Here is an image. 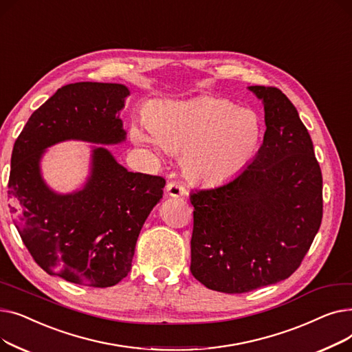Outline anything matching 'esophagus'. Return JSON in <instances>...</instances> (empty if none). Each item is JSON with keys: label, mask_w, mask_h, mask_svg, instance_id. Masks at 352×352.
Segmentation results:
<instances>
[{"label": "esophagus", "mask_w": 352, "mask_h": 352, "mask_svg": "<svg viewBox=\"0 0 352 352\" xmlns=\"http://www.w3.org/2000/svg\"><path fill=\"white\" fill-rule=\"evenodd\" d=\"M165 188H166V192H168V195H171V197H181V195L187 194V190L184 188L182 184L178 181H170L168 184H166Z\"/></svg>", "instance_id": "1"}]
</instances>
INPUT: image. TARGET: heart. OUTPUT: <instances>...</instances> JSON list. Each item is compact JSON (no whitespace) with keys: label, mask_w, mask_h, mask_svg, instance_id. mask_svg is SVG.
Listing matches in <instances>:
<instances>
[{"label":"heart","mask_w":352,"mask_h":352,"mask_svg":"<svg viewBox=\"0 0 352 352\" xmlns=\"http://www.w3.org/2000/svg\"><path fill=\"white\" fill-rule=\"evenodd\" d=\"M261 137L263 124L254 111L212 97L165 104L151 125L133 128L137 144L184 153L187 175L207 184L227 181L241 171Z\"/></svg>","instance_id":"1"}]
</instances>
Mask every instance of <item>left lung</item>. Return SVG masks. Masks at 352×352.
Segmentation results:
<instances>
[{"mask_svg":"<svg viewBox=\"0 0 352 352\" xmlns=\"http://www.w3.org/2000/svg\"><path fill=\"white\" fill-rule=\"evenodd\" d=\"M265 111L258 154L230 181L190 194L191 272L207 288L243 294L297 271L322 219V175L298 111L275 87L252 85Z\"/></svg>","mask_w":352,"mask_h":352,"instance_id":"1","label":"left lung"}]
</instances>
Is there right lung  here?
<instances>
[{"label":"right lung","mask_w":352,"mask_h":352,"mask_svg":"<svg viewBox=\"0 0 352 352\" xmlns=\"http://www.w3.org/2000/svg\"><path fill=\"white\" fill-rule=\"evenodd\" d=\"M128 96L122 84L61 87L34 111L14 144L8 179L14 224L35 263L74 284L107 288L125 278L165 179L129 173L105 146H94L84 188L57 194L44 182L40 161L45 148L67 140L124 141L120 111Z\"/></svg>","instance_id":"1"}]
</instances>
